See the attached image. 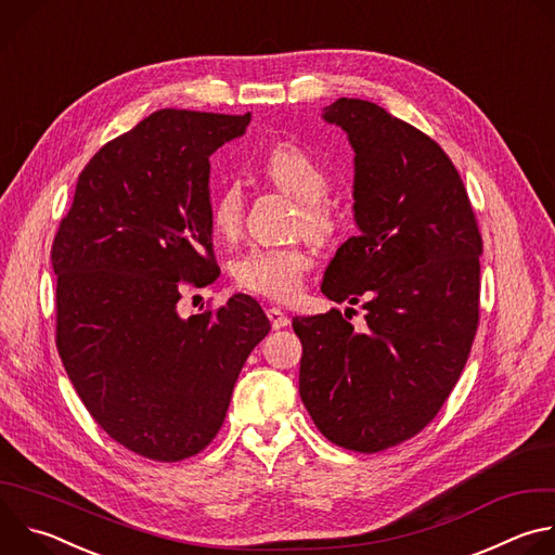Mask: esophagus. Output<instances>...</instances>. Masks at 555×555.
<instances>
[{
    "label": "esophagus",
    "instance_id": "1",
    "mask_svg": "<svg viewBox=\"0 0 555 555\" xmlns=\"http://www.w3.org/2000/svg\"><path fill=\"white\" fill-rule=\"evenodd\" d=\"M268 319H270V323H272V327H274V330H283V327H287V325H289L287 313H285V311H281L279 307H270V309H268Z\"/></svg>",
    "mask_w": 555,
    "mask_h": 555
}]
</instances>
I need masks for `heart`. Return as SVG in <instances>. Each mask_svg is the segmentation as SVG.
<instances>
[{
  "label": "heart",
  "mask_w": 555,
  "mask_h": 555,
  "mask_svg": "<svg viewBox=\"0 0 555 555\" xmlns=\"http://www.w3.org/2000/svg\"><path fill=\"white\" fill-rule=\"evenodd\" d=\"M266 176L274 186L300 202L298 225L313 240H327L334 232V212L323 202L330 195V176L313 157L296 146L281 144L266 160ZM244 193L242 186L225 184L212 202L210 221L219 234H234L242 225ZM311 257L302 246H255L234 261V281L244 289L272 300H289L302 285Z\"/></svg>",
  "instance_id": "1"
}]
</instances>
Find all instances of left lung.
<instances>
[{
	"label": "left lung",
	"mask_w": 555,
	"mask_h": 555,
	"mask_svg": "<svg viewBox=\"0 0 555 555\" xmlns=\"http://www.w3.org/2000/svg\"><path fill=\"white\" fill-rule=\"evenodd\" d=\"M323 120L353 149L356 236L330 261L321 292L356 305L296 315L298 392L340 448L379 452L415 437L454 388L479 325L483 242L443 149L375 103L338 99Z\"/></svg>",
	"instance_id": "8db88e82"
}]
</instances>
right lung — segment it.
<instances>
[{
  "mask_svg": "<svg viewBox=\"0 0 555 555\" xmlns=\"http://www.w3.org/2000/svg\"><path fill=\"white\" fill-rule=\"evenodd\" d=\"M250 114L160 109L81 171L52 244L56 349L96 424L153 461L219 433L236 377L270 321L248 294L182 319V281L208 285L210 155Z\"/></svg>",
  "mask_w": 555,
  "mask_h": 555,
  "instance_id": "right-lung-1",
  "label": "right lung"
}]
</instances>
